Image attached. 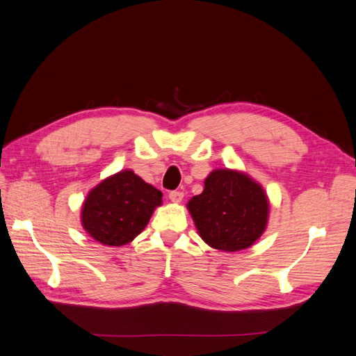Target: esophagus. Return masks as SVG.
<instances>
[{"instance_id": "esophagus-1", "label": "esophagus", "mask_w": 356, "mask_h": 356, "mask_svg": "<svg viewBox=\"0 0 356 356\" xmlns=\"http://www.w3.org/2000/svg\"><path fill=\"white\" fill-rule=\"evenodd\" d=\"M169 199H170V202L179 203V202H182V199H184V193H181V191H170V193H169Z\"/></svg>"}]
</instances>
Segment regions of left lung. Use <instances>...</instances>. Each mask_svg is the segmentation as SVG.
Segmentation results:
<instances>
[{
	"label": "left lung",
	"mask_w": 356,
	"mask_h": 356,
	"mask_svg": "<svg viewBox=\"0 0 356 356\" xmlns=\"http://www.w3.org/2000/svg\"><path fill=\"white\" fill-rule=\"evenodd\" d=\"M187 209L204 243L236 252L252 246L267 229L270 202L260 182L246 172L215 169Z\"/></svg>",
	"instance_id": "obj_1"
}]
</instances>
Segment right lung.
<instances>
[{
	"label": "right lung",
	"mask_w": 356,
	"mask_h": 356,
	"mask_svg": "<svg viewBox=\"0 0 356 356\" xmlns=\"http://www.w3.org/2000/svg\"><path fill=\"white\" fill-rule=\"evenodd\" d=\"M161 191L123 169L95 186L81 204L80 220L90 238L106 246L131 243L160 207Z\"/></svg>",
	"instance_id": "1"
}]
</instances>
